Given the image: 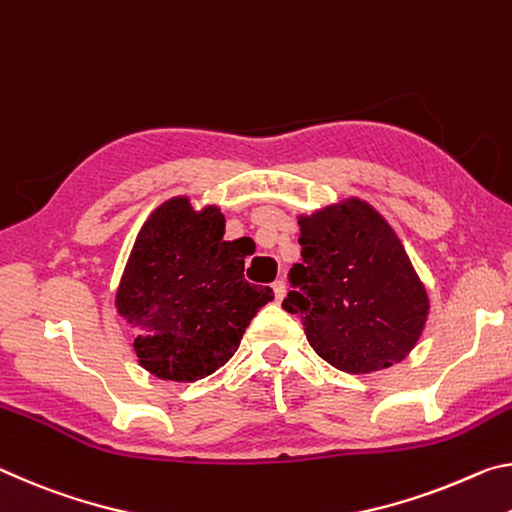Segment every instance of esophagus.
<instances>
[{"instance_id":"34e87169","label":"esophagus","mask_w":512,"mask_h":512,"mask_svg":"<svg viewBox=\"0 0 512 512\" xmlns=\"http://www.w3.org/2000/svg\"><path fill=\"white\" fill-rule=\"evenodd\" d=\"M272 290H274L276 301H281L283 297H286V283H283V281H274L272 283Z\"/></svg>"}]
</instances>
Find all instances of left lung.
Listing matches in <instances>:
<instances>
[{
	"label": "left lung",
	"mask_w": 512,
	"mask_h": 512,
	"mask_svg": "<svg viewBox=\"0 0 512 512\" xmlns=\"http://www.w3.org/2000/svg\"><path fill=\"white\" fill-rule=\"evenodd\" d=\"M301 263L283 299L311 347L349 374L404 360L420 340L429 297L397 233L370 204L347 199L299 217Z\"/></svg>",
	"instance_id": "obj_1"
}]
</instances>
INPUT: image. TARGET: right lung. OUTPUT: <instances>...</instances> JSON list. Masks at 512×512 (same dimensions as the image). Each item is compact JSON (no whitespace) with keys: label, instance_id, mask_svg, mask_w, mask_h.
<instances>
[{"label":"right lung","instance_id":"obj_1","mask_svg":"<svg viewBox=\"0 0 512 512\" xmlns=\"http://www.w3.org/2000/svg\"><path fill=\"white\" fill-rule=\"evenodd\" d=\"M240 240H224L217 206L165 201L142 226L115 295L140 365L158 379L197 381L229 360L272 288L245 281Z\"/></svg>","mask_w":512,"mask_h":512}]
</instances>
